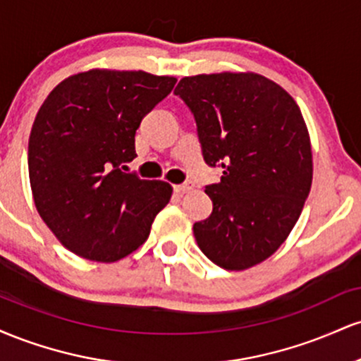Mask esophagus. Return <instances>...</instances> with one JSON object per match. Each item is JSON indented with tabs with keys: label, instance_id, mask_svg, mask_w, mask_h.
<instances>
[{
	"label": "esophagus",
	"instance_id": "obj_1",
	"mask_svg": "<svg viewBox=\"0 0 361 361\" xmlns=\"http://www.w3.org/2000/svg\"><path fill=\"white\" fill-rule=\"evenodd\" d=\"M190 190H193V185H192V183L175 185V192H176V193H186V192H190Z\"/></svg>",
	"mask_w": 361,
	"mask_h": 361
}]
</instances>
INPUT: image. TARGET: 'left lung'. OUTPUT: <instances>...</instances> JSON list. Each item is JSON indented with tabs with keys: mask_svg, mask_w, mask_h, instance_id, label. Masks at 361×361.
I'll use <instances>...</instances> for the list:
<instances>
[{
	"mask_svg": "<svg viewBox=\"0 0 361 361\" xmlns=\"http://www.w3.org/2000/svg\"><path fill=\"white\" fill-rule=\"evenodd\" d=\"M176 94L193 111L204 159L224 168L209 219L195 222L198 247L241 271L275 252L299 221L312 185V147L295 100L256 73L186 76Z\"/></svg>",
	"mask_w": 361,
	"mask_h": 361,
	"instance_id": "obj_1",
	"label": "left lung"
}]
</instances>
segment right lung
I'll return each mask as SVG.
<instances>
[{
	"label": "right lung",
	"mask_w": 361,
	"mask_h": 361,
	"mask_svg": "<svg viewBox=\"0 0 361 361\" xmlns=\"http://www.w3.org/2000/svg\"><path fill=\"white\" fill-rule=\"evenodd\" d=\"M176 78L90 69L54 88L28 139L32 197L57 241L81 258L114 263L146 243L173 186L127 175L140 120Z\"/></svg>",
	"instance_id": "add662e5"
}]
</instances>
